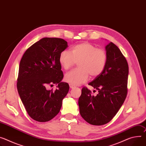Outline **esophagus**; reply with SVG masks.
Here are the masks:
<instances>
[{"mask_svg": "<svg viewBox=\"0 0 146 146\" xmlns=\"http://www.w3.org/2000/svg\"><path fill=\"white\" fill-rule=\"evenodd\" d=\"M69 86H70V88H74L75 87V86L72 84H69Z\"/></svg>", "mask_w": 146, "mask_h": 146, "instance_id": "1", "label": "esophagus"}]
</instances>
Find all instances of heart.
<instances>
[{
    "label": "heart",
    "mask_w": 146,
    "mask_h": 146,
    "mask_svg": "<svg viewBox=\"0 0 146 146\" xmlns=\"http://www.w3.org/2000/svg\"><path fill=\"white\" fill-rule=\"evenodd\" d=\"M107 54L105 49L97 48L88 42L78 44L68 50L62 51L59 61L64 70H68L78 62L79 68L66 73V82L74 86L86 82L89 74L91 77L99 76L104 70L107 62Z\"/></svg>",
    "instance_id": "obj_1"
}]
</instances>
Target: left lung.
<instances>
[{"mask_svg": "<svg viewBox=\"0 0 146 146\" xmlns=\"http://www.w3.org/2000/svg\"><path fill=\"white\" fill-rule=\"evenodd\" d=\"M107 62L103 72L88 85L98 90L96 96L86 87L78 99L80 113L91 125L110 122L123 104L127 94L129 66L118 47L112 42L105 47Z\"/></svg>", "mask_w": 146, "mask_h": 146, "instance_id": "1", "label": "left lung"}]
</instances>
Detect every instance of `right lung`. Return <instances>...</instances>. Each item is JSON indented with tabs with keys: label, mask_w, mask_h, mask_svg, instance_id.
<instances>
[{
	"label": "right lung",
	"mask_w": 146,
	"mask_h": 146,
	"mask_svg": "<svg viewBox=\"0 0 146 146\" xmlns=\"http://www.w3.org/2000/svg\"><path fill=\"white\" fill-rule=\"evenodd\" d=\"M68 42L58 38H44L29 47L19 66L17 88L21 100L34 120L45 122L60 111L62 100L69 90L59 61ZM58 84L55 90L47 87Z\"/></svg>",
	"instance_id": "right-lung-1"
}]
</instances>
